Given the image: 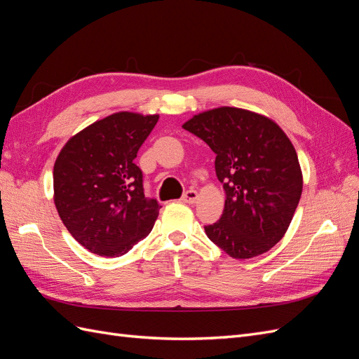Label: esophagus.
<instances>
[{"instance_id":"1","label":"esophagus","mask_w":359,"mask_h":359,"mask_svg":"<svg viewBox=\"0 0 359 359\" xmlns=\"http://www.w3.org/2000/svg\"><path fill=\"white\" fill-rule=\"evenodd\" d=\"M198 198H199V194H198V191L196 190H187L186 193L182 194V202L184 203H194L198 201Z\"/></svg>"}]
</instances>
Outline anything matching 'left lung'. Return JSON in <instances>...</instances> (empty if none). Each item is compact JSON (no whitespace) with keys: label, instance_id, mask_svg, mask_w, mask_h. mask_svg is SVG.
Returning a JSON list of instances; mask_svg holds the SVG:
<instances>
[{"label":"left lung","instance_id":"obj_1","mask_svg":"<svg viewBox=\"0 0 359 359\" xmlns=\"http://www.w3.org/2000/svg\"><path fill=\"white\" fill-rule=\"evenodd\" d=\"M182 128L214 151L226 193L220 220L205 233L233 259L266 253L285 236L302 193L290 139L271 118L229 106L194 115Z\"/></svg>","mask_w":359,"mask_h":359}]
</instances>
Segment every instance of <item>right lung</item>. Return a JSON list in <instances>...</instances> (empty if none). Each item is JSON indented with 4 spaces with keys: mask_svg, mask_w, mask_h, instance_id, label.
<instances>
[{
    "mask_svg": "<svg viewBox=\"0 0 359 359\" xmlns=\"http://www.w3.org/2000/svg\"><path fill=\"white\" fill-rule=\"evenodd\" d=\"M158 115L116 112L72 136L53 165V202L91 253L126 255L153 229L161 206L147 199L136 154Z\"/></svg>",
    "mask_w": 359,
    "mask_h": 359,
    "instance_id": "obj_1",
    "label": "right lung"
}]
</instances>
